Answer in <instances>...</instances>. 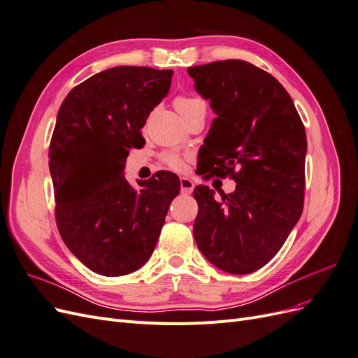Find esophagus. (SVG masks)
Masks as SVG:
<instances>
[{
    "label": "esophagus",
    "instance_id": "34e87169",
    "mask_svg": "<svg viewBox=\"0 0 358 358\" xmlns=\"http://www.w3.org/2000/svg\"><path fill=\"white\" fill-rule=\"evenodd\" d=\"M179 180H180V191L183 194H191L194 191V182L189 178L182 176Z\"/></svg>",
    "mask_w": 358,
    "mask_h": 358
}]
</instances>
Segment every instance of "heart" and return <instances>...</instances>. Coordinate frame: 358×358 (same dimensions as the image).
<instances>
[{"mask_svg":"<svg viewBox=\"0 0 358 358\" xmlns=\"http://www.w3.org/2000/svg\"><path fill=\"white\" fill-rule=\"evenodd\" d=\"M175 106H176V109L180 116L187 115L196 109H200V107H206L204 101L200 99H196V96H178V99L175 100ZM164 161H166V164L173 170L182 171L183 169H185V159H183L180 155L167 154L164 157Z\"/></svg>","mask_w":358,"mask_h":358,"instance_id":"heart-1","label":"heart"}]
</instances>
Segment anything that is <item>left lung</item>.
<instances>
[{"label": "left lung", "mask_w": 358, "mask_h": 358, "mask_svg": "<svg viewBox=\"0 0 358 358\" xmlns=\"http://www.w3.org/2000/svg\"><path fill=\"white\" fill-rule=\"evenodd\" d=\"M194 88L216 117L200 152L236 189L220 197L194 189V239L224 272L246 275L267 264L303 210L306 133L289 94L272 74L241 59L189 67ZM210 176V175H209Z\"/></svg>", "instance_id": "1"}]
</instances>
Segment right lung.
I'll return each instance as SVG.
<instances>
[{
    "label": "right lung",
    "instance_id": "obj_1",
    "mask_svg": "<svg viewBox=\"0 0 358 358\" xmlns=\"http://www.w3.org/2000/svg\"><path fill=\"white\" fill-rule=\"evenodd\" d=\"M171 70L113 67L73 88L49 148L57 224L71 254L92 272L122 276L152 255L171 200L175 173L158 171L134 189L124 178L128 149L145 143L149 113L169 94Z\"/></svg>",
    "mask_w": 358,
    "mask_h": 358
}]
</instances>
